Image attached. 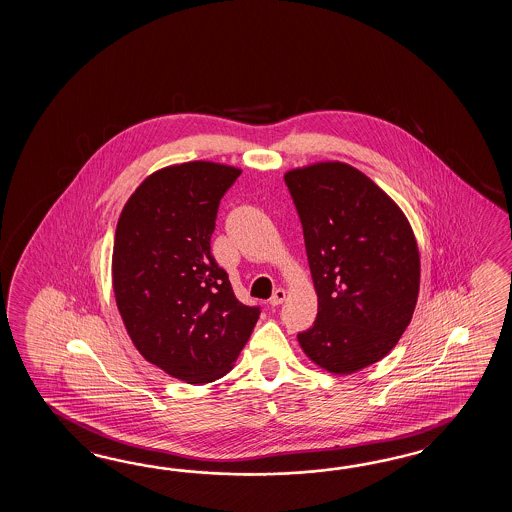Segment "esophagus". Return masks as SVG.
Segmentation results:
<instances>
[{
  "label": "esophagus",
  "instance_id": "1",
  "mask_svg": "<svg viewBox=\"0 0 512 512\" xmlns=\"http://www.w3.org/2000/svg\"><path fill=\"white\" fill-rule=\"evenodd\" d=\"M283 300H285V289H276V291L272 293L271 300H269V304L280 305L283 304Z\"/></svg>",
  "mask_w": 512,
  "mask_h": 512
}]
</instances>
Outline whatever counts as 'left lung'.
<instances>
[{"mask_svg": "<svg viewBox=\"0 0 512 512\" xmlns=\"http://www.w3.org/2000/svg\"><path fill=\"white\" fill-rule=\"evenodd\" d=\"M283 179L318 296L315 324L298 342L329 373L362 370L395 348L414 315V230L392 197L349 164H311Z\"/></svg>", "mask_w": 512, "mask_h": 512, "instance_id": "1", "label": "left lung"}]
</instances>
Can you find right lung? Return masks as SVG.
Segmentation results:
<instances>
[{
	"label": "right lung",
	"mask_w": 512,
	"mask_h": 512,
	"mask_svg": "<svg viewBox=\"0 0 512 512\" xmlns=\"http://www.w3.org/2000/svg\"><path fill=\"white\" fill-rule=\"evenodd\" d=\"M240 168L192 161L146 177L120 212L113 291L144 359L188 384L227 375L260 318L212 252L219 201Z\"/></svg>",
	"instance_id": "right-lung-1"
}]
</instances>
